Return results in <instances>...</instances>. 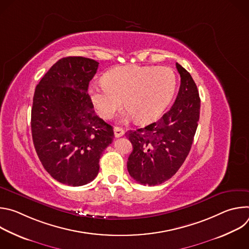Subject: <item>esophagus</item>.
<instances>
[{
	"label": "esophagus",
	"instance_id": "esophagus-1",
	"mask_svg": "<svg viewBox=\"0 0 249 249\" xmlns=\"http://www.w3.org/2000/svg\"><path fill=\"white\" fill-rule=\"evenodd\" d=\"M125 134V131L122 129V128H120V127H114V136L116 137V138H119V137H121V136H123Z\"/></svg>",
	"mask_w": 249,
	"mask_h": 249
}]
</instances>
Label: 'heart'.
Returning a JSON list of instances; mask_svg holds the SVG:
<instances>
[{"label":"heart","mask_w":249,"mask_h":249,"mask_svg":"<svg viewBox=\"0 0 249 249\" xmlns=\"http://www.w3.org/2000/svg\"><path fill=\"white\" fill-rule=\"evenodd\" d=\"M104 83H92L89 96L96 112L111 118L123 102L127 106L122 119L135 117L138 123L158 118L170 102L176 89V76L167 67L124 66L108 71Z\"/></svg>","instance_id":"obj_1"}]
</instances>
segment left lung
<instances>
[{
  "label": "left lung",
  "mask_w": 249,
  "mask_h": 249,
  "mask_svg": "<svg viewBox=\"0 0 249 249\" xmlns=\"http://www.w3.org/2000/svg\"><path fill=\"white\" fill-rule=\"evenodd\" d=\"M180 87L170 109L144 128L126 133L133 145L127 168L143 185H158L177 172L187 158L198 126L200 97L191 75L178 63Z\"/></svg>",
  "instance_id": "8db88e82"
}]
</instances>
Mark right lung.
Listing matches in <instances>:
<instances>
[{
	"mask_svg": "<svg viewBox=\"0 0 249 249\" xmlns=\"http://www.w3.org/2000/svg\"><path fill=\"white\" fill-rule=\"evenodd\" d=\"M98 64L85 57L62 58L34 91L31 132L35 151L53 178L70 186L95 178L99 159L114 137L112 126L95 114L88 93Z\"/></svg>",
	"mask_w": 249,
	"mask_h": 249,
	"instance_id": "1",
	"label": "right lung"
}]
</instances>
